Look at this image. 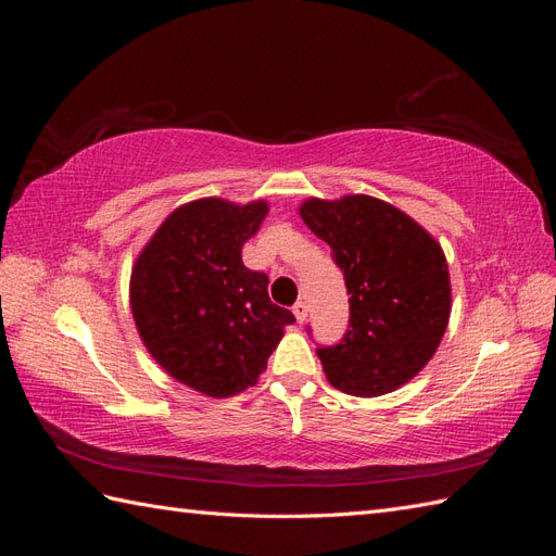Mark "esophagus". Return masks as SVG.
<instances>
[{
  "mask_svg": "<svg viewBox=\"0 0 556 556\" xmlns=\"http://www.w3.org/2000/svg\"><path fill=\"white\" fill-rule=\"evenodd\" d=\"M292 311H294V317L299 319V323H304V319L308 317V304H306V301H296Z\"/></svg>",
  "mask_w": 556,
  "mask_h": 556,
  "instance_id": "obj_1",
  "label": "esophagus"
}]
</instances>
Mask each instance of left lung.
<instances>
[{
  "mask_svg": "<svg viewBox=\"0 0 556 556\" xmlns=\"http://www.w3.org/2000/svg\"><path fill=\"white\" fill-rule=\"evenodd\" d=\"M301 220L331 248L350 294L343 339L317 348L327 380L352 396H382L415 378L450 319L443 248L387 201L348 194L308 199Z\"/></svg>",
  "mask_w": 556,
  "mask_h": 556,
  "instance_id": "1",
  "label": "left lung"
}]
</instances>
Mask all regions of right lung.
<instances>
[{"label": "right lung", "instance_id": "1", "mask_svg": "<svg viewBox=\"0 0 556 556\" xmlns=\"http://www.w3.org/2000/svg\"><path fill=\"white\" fill-rule=\"evenodd\" d=\"M268 213L266 201L239 206L197 199L176 208L131 268L134 323L166 374L208 396L252 387L294 323L268 299V278L241 260L243 243Z\"/></svg>", "mask_w": 556, "mask_h": 556}]
</instances>
